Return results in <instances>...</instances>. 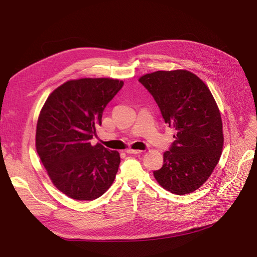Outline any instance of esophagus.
Wrapping results in <instances>:
<instances>
[{"label":"esophagus","instance_id":"obj_1","mask_svg":"<svg viewBox=\"0 0 257 257\" xmlns=\"http://www.w3.org/2000/svg\"><path fill=\"white\" fill-rule=\"evenodd\" d=\"M125 152H126V153H130V154H139V153H142L143 151H142V150H133V149H127Z\"/></svg>","mask_w":257,"mask_h":257}]
</instances>
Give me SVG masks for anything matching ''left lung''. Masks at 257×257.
I'll use <instances>...</instances> for the list:
<instances>
[{"label":"left lung","mask_w":257,"mask_h":257,"mask_svg":"<svg viewBox=\"0 0 257 257\" xmlns=\"http://www.w3.org/2000/svg\"><path fill=\"white\" fill-rule=\"evenodd\" d=\"M139 82L176 131L164 164L153 175L169 192L192 193L207 181L222 153V120L211 92L196 75L182 69L147 74Z\"/></svg>","instance_id":"1"}]
</instances>
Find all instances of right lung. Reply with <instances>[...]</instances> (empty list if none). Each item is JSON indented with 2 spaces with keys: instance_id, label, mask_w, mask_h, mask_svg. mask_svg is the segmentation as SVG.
Here are the masks:
<instances>
[{
  "instance_id": "obj_1",
  "label": "right lung",
  "mask_w": 257,
  "mask_h": 257,
  "mask_svg": "<svg viewBox=\"0 0 257 257\" xmlns=\"http://www.w3.org/2000/svg\"><path fill=\"white\" fill-rule=\"evenodd\" d=\"M123 81L71 80L54 90L41 111L36 151L52 183L76 200H93L110 188L120 165L118 151L91 145L107 104Z\"/></svg>"
}]
</instances>
